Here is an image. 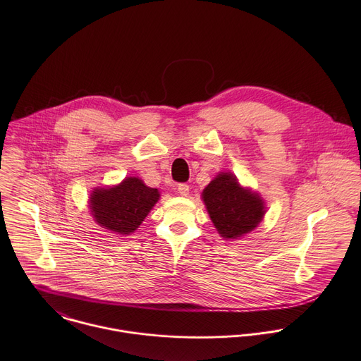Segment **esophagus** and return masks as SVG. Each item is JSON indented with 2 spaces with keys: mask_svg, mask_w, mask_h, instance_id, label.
I'll return each instance as SVG.
<instances>
[{
  "mask_svg": "<svg viewBox=\"0 0 361 361\" xmlns=\"http://www.w3.org/2000/svg\"><path fill=\"white\" fill-rule=\"evenodd\" d=\"M178 193L180 196H188L189 195V185H186V183L178 185Z\"/></svg>",
  "mask_w": 361,
  "mask_h": 361,
  "instance_id": "34e87169",
  "label": "esophagus"
}]
</instances>
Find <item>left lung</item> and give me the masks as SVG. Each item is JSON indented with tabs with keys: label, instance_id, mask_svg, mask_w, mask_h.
Instances as JSON below:
<instances>
[{
	"label": "left lung",
	"instance_id": "obj_1",
	"mask_svg": "<svg viewBox=\"0 0 361 361\" xmlns=\"http://www.w3.org/2000/svg\"><path fill=\"white\" fill-rule=\"evenodd\" d=\"M209 218L224 239H239L256 229L265 214L264 200L242 188L231 172L218 173L203 190Z\"/></svg>",
	"mask_w": 361,
	"mask_h": 361
}]
</instances>
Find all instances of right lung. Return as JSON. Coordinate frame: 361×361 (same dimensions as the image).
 I'll return each mask as SVG.
<instances>
[{
    "label": "right lung",
    "instance_id": "1",
    "mask_svg": "<svg viewBox=\"0 0 361 361\" xmlns=\"http://www.w3.org/2000/svg\"><path fill=\"white\" fill-rule=\"evenodd\" d=\"M159 199L158 189L145 185L139 178H125L112 188H96L89 204L94 221L118 235H130L149 215Z\"/></svg>",
    "mask_w": 361,
    "mask_h": 361
}]
</instances>
